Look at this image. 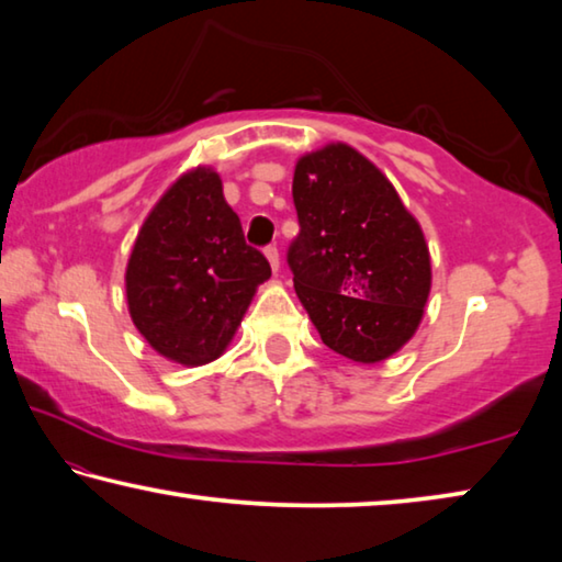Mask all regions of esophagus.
I'll list each match as a JSON object with an SVG mask.
<instances>
[{
    "label": "esophagus",
    "instance_id": "esophagus-1",
    "mask_svg": "<svg viewBox=\"0 0 562 562\" xmlns=\"http://www.w3.org/2000/svg\"><path fill=\"white\" fill-rule=\"evenodd\" d=\"M265 258L270 260V268H272L274 272L280 270V250H278V247H274V245H268V247H265Z\"/></svg>",
    "mask_w": 562,
    "mask_h": 562
}]
</instances>
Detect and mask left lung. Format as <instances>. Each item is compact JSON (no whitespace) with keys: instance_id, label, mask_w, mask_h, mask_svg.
I'll list each match as a JSON object with an SVG mask.
<instances>
[{"instance_id":"1","label":"left lung","mask_w":562,"mask_h":562,"mask_svg":"<svg viewBox=\"0 0 562 562\" xmlns=\"http://www.w3.org/2000/svg\"><path fill=\"white\" fill-rule=\"evenodd\" d=\"M300 235L288 250L294 292L322 341L376 364L418 329L431 292L422 225L372 160L329 144L294 166Z\"/></svg>"}]
</instances>
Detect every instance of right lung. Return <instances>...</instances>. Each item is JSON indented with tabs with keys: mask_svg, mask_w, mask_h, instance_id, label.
I'll use <instances>...</instances> for the list:
<instances>
[{
	"mask_svg": "<svg viewBox=\"0 0 562 562\" xmlns=\"http://www.w3.org/2000/svg\"><path fill=\"white\" fill-rule=\"evenodd\" d=\"M270 262L245 243L223 180L198 166L148 213L126 268L131 319L160 357L201 367L231 345Z\"/></svg>",
	"mask_w": 562,
	"mask_h": 562,
	"instance_id": "obj_1",
	"label": "right lung"
}]
</instances>
